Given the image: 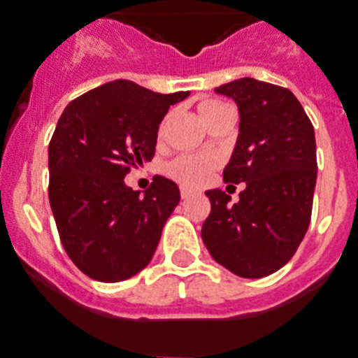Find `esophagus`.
I'll use <instances>...</instances> for the list:
<instances>
[{
	"label": "esophagus",
	"mask_w": 358,
	"mask_h": 358,
	"mask_svg": "<svg viewBox=\"0 0 358 358\" xmlns=\"http://www.w3.org/2000/svg\"><path fill=\"white\" fill-rule=\"evenodd\" d=\"M180 194H182V198H189V196H193V189H189V187H185V185H182V187H180Z\"/></svg>",
	"instance_id": "obj_1"
}]
</instances>
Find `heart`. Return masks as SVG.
<instances>
[{"label":"heart","mask_w":358,"mask_h":358,"mask_svg":"<svg viewBox=\"0 0 358 358\" xmlns=\"http://www.w3.org/2000/svg\"><path fill=\"white\" fill-rule=\"evenodd\" d=\"M231 110L233 109L225 101L215 100V98H207V100H202L198 103V113H200V116H202L207 125H213ZM216 165H218V160L215 156L184 155L174 158L167 165V173L174 180H178L185 185H202Z\"/></svg>","instance_id":"1"}]
</instances>
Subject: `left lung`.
I'll use <instances>...</instances> for the list:
<instances>
[{
    "mask_svg": "<svg viewBox=\"0 0 358 358\" xmlns=\"http://www.w3.org/2000/svg\"><path fill=\"white\" fill-rule=\"evenodd\" d=\"M215 92L238 107V138L224 182L244 184V191L236 203L220 189L206 191L211 213L202 240L225 269L262 278L289 262L309 227L317 184L313 125L284 87L240 78Z\"/></svg>",
    "mask_w": 358,
    "mask_h": 358,
    "instance_id": "8db88e82",
    "label": "left lung"
}]
</instances>
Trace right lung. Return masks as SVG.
<instances>
[{
  "label": "right lung",
  "mask_w": 358,
  "mask_h": 358,
  "mask_svg": "<svg viewBox=\"0 0 358 358\" xmlns=\"http://www.w3.org/2000/svg\"><path fill=\"white\" fill-rule=\"evenodd\" d=\"M187 96L116 80L72 100L59 116L49 143L50 209L69 258L94 280H127L151 262L180 202L178 185L156 174L140 194L123 178L152 160L158 125Z\"/></svg>",
  "instance_id": "1"
}]
</instances>
